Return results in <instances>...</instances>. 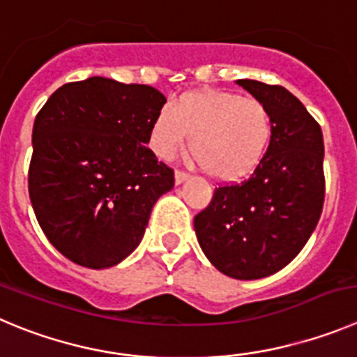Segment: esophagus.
I'll return each instance as SVG.
<instances>
[{
    "label": "esophagus",
    "instance_id": "esophagus-1",
    "mask_svg": "<svg viewBox=\"0 0 357 357\" xmlns=\"http://www.w3.org/2000/svg\"><path fill=\"white\" fill-rule=\"evenodd\" d=\"M188 178H190V174H186V172H183V171H176L174 172L176 185H181V183H185Z\"/></svg>",
    "mask_w": 357,
    "mask_h": 357
}]
</instances>
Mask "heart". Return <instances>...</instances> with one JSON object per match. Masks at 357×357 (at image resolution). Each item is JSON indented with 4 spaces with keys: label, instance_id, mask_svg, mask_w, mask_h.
Returning a JSON list of instances; mask_svg holds the SVG:
<instances>
[{
    "label": "heart",
    "instance_id": "obj_1",
    "mask_svg": "<svg viewBox=\"0 0 357 357\" xmlns=\"http://www.w3.org/2000/svg\"><path fill=\"white\" fill-rule=\"evenodd\" d=\"M271 132V114L261 100L206 89L186 93L162 109L151 125L149 144L160 158L169 160L190 135V151L209 176L236 179L261 162Z\"/></svg>",
    "mask_w": 357,
    "mask_h": 357
}]
</instances>
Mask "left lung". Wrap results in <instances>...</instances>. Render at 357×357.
Instances as JSON below:
<instances>
[{"instance_id":"8db88e82","label":"left lung","mask_w":357,"mask_h":357,"mask_svg":"<svg viewBox=\"0 0 357 357\" xmlns=\"http://www.w3.org/2000/svg\"><path fill=\"white\" fill-rule=\"evenodd\" d=\"M268 107V151L254 174L215 188L194 218L202 252L236 280L266 278L289 264L317 227L324 204V141L306 107L282 86L236 81Z\"/></svg>"}]
</instances>
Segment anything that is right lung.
<instances>
[{
  "instance_id": "add662e5",
  "label": "right lung",
  "mask_w": 357,
  "mask_h": 357,
  "mask_svg": "<svg viewBox=\"0 0 357 357\" xmlns=\"http://www.w3.org/2000/svg\"><path fill=\"white\" fill-rule=\"evenodd\" d=\"M158 89L89 77L56 89L35 118L28 188L43 234L59 254L105 269L144 238L174 172L149 142Z\"/></svg>"
}]
</instances>
